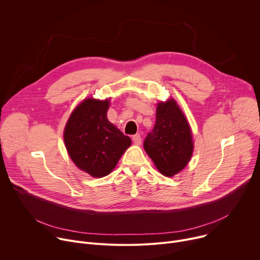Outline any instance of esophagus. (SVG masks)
<instances>
[{"label": "esophagus", "mask_w": 260, "mask_h": 260, "mask_svg": "<svg viewBox=\"0 0 260 260\" xmlns=\"http://www.w3.org/2000/svg\"><path fill=\"white\" fill-rule=\"evenodd\" d=\"M133 142L136 144V145H140L142 143V138L140 135H135L133 137Z\"/></svg>", "instance_id": "1"}]
</instances>
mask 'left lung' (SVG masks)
I'll use <instances>...</instances> for the list:
<instances>
[{"mask_svg":"<svg viewBox=\"0 0 260 260\" xmlns=\"http://www.w3.org/2000/svg\"><path fill=\"white\" fill-rule=\"evenodd\" d=\"M144 149L167 177L178 174L189 162L193 151L191 129L173 99L157 104L155 125L144 141Z\"/></svg>","mask_w":260,"mask_h":260,"instance_id":"left-lung-1","label":"left lung"}]
</instances>
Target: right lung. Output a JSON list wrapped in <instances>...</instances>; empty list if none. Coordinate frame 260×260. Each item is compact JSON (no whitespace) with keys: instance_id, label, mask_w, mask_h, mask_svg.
<instances>
[{"instance_id":"obj_1","label":"right lung","mask_w":260,"mask_h":260,"mask_svg":"<svg viewBox=\"0 0 260 260\" xmlns=\"http://www.w3.org/2000/svg\"><path fill=\"white\" fill-rule=\"evenodd\" d=\"M109 102V99L84 100L73 111L63 131L71 159L94 178L112 172L132 144L129 137L108 120Z\"/></svg>"}]
</instances>
